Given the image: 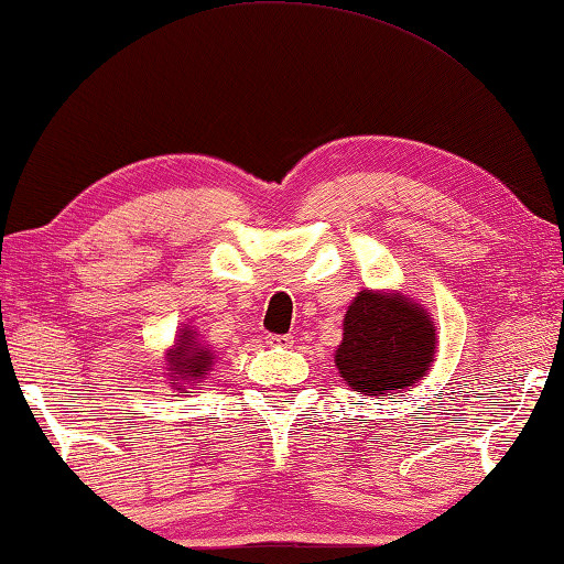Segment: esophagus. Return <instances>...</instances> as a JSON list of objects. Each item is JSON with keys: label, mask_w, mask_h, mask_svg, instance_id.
Masks as SVG:
<instances>
[{"label": "esophagus", "mask_w": 564, "mask_h": 564, "mask_svg": "<svg viewBox=\"0 0 564 564\" xmlns=\"http://www.w3.org/2000/svg\"><path fill=\"white\" fill-rule=\"evenodd\" d=\"M265 343H269L271 348H285V346H291V336H275V333H269V336H265Z\"/></svg>", "instance_id": "34e87169"}]
</instances>
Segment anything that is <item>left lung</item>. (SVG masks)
Returning <instances> with one entry per match:
<instances>
[{
	"label": "left lung",
	"mask_w": 564,
	"mask_h": 564,
	"mask_svg": "<svg viewBox=\"0 0 564 564\" xmlns=\"http://www.w3.org/2000/svg\"><path fill=\"white\" fill-rule=\"evenodd\" d=\"M435 323L415 301L400 293L360 291L343 318L336 368L360 395L405 390L431 370Z\"/></svg>",
	"instance_id": "obj_1"
}]
</instances>
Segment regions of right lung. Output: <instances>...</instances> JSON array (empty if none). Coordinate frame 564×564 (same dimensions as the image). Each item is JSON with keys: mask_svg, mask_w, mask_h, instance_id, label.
Returning a JSON list of instances; mask_svg holds the SVG:
<instances>
[{"mask_svg": "<svg viewBox=\"0 0 564 564\" xmlns=\"http://www.w3.org/2000/svg\"><path fill=\"white\" fill-rule=\"evenodd\" d=\"M166 366L169 378L178 380L174 383L176 390H184L188 383H198L208 376L214 366V352L196 338V330L181 328L176 346L166 352Z\"/></svg>", "mask_w": 564, "mask_h": 564, "instance_id": "obj_1", "label": "right lung"}]
</instances>
